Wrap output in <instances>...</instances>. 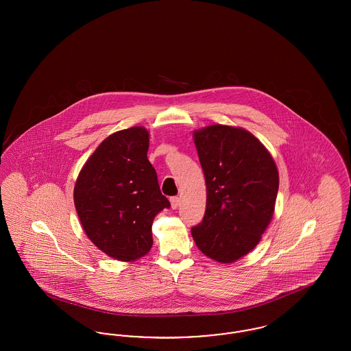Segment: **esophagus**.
<instances>
[{"mask_svg": "<svg viewBox=\"0 0 351 351\" xmlns=\"http://www.w3.org/2000/svg\"><path fill=\"white\" fill-rule=\"evenodd\" d=\"M169 201H171V208H172V209H176V208L179 206V204H180V199H179L178 196H173V197H171Z\"/></svg>", "mask_w": 351, "mask_h": 351, "instance_id": "1", "label": "esophagus"}]
</instances>
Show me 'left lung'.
I'll return each instance as SVG.
<instances>
[{"label":"left lung","mask_w":351,"mask_h":351,"mask_svg":"<svg viewBox=\"0 0 351 351\" xmlns=\"http://www.w3.org/2000/svg\"><path fill=\"white\" fill-rule=\"evenodd\" d=\"M206 183V210L191 233L206 256L233 263L261 241L275 210L279 173L267 149L242 128L193 133Z\"/></svg>","instance_id":"left-lung-1"}]
</instances>
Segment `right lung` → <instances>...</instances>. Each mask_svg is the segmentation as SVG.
I'll list each match as a JSON object with an SVG mask.
<instances>
[{
    "mask_svg": "<svg viewBox=\"0 0 351 351\" xmlns=\"http://www.w3.org/2000/svg\"><path fill=\"white\" fill-rule=\"evenodd\" d=\"M149 132L134 126L109 135L89 156L73 189L88 238L106 255L133 262L152 246L155 216L171 204L147 159Z\"/></svg>",
    "mask_w": 351,
    "mask_h": 351,
    "instance_id": "right-lung-1",
    "label": "right lung"
}]
</instances>
